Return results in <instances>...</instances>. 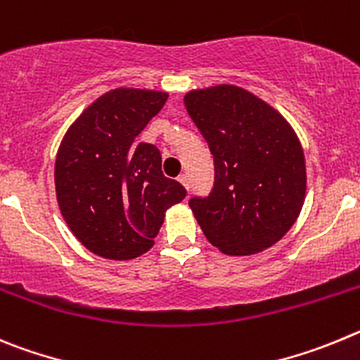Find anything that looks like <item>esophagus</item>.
Instances as JSON below:
<instances>
[{"mask_svg":"<svg viewBox=\"0 0 360 360\" xmlns=\"http://www.w3.org/2000/svg\"><path fill=\"white\" fill-rule=\"evenodd\" d=\"M179 183L183 184V186L188 190V188H190V177H188L186 174H181V176H179Z\"/></svg>","mask_w":360,"mask_h":360,"instance_id":"1","label":"esophagus"}]
</instances>
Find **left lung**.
Masks as SVG:
<instances>
[{
  "mask_svg": "<svg viewBox=\"0 0 360 360\" xmlns=\"http://www.w3.org/2000/svg\"><path fill=\"white\" fill-rule=\"evenodd\" d=\"M184 105L215 163L210 195L188 202L210 244L231 257L274 245L305 202V154L294 129L267 102L231 84L193 89Z\"/></svg>",
  "mask_w": 360,
  "mask_h": 360,
  "instance_id": "8db88e82",
  "label": "left lung"
}]
</instances>
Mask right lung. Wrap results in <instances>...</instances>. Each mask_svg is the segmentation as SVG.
Masks as SVG:
<instances>
[{"mask_svg": "<svg viewBox=\"0 0 360 360\" xmlns=\"http://www.w3.org/2000/svg\"><path fill=\"white\" fill-rule=\"evenodd\" d=\"M168 93L118 87L84 109L60 141L55 192L80 244L109 260H132L154 245L165 212L186 197L161 172L156 145L136 136Z\"/></svg>", "mask_w": 360, "mask_h": 360, "instance_id": "obj_1", "label": "right lung"}]
</instances>
